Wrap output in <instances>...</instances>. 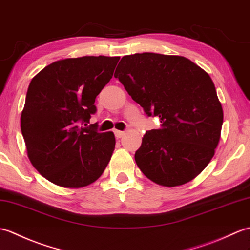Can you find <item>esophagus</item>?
<instances>
[{"mask_svg":"<svg viewBox=\"0 0 250 250\" xmlns=\"http://www.w3.org/2000/svg\"><path fill=\"white\" fill-rule=\"evenodd\" d=\"M114 133H115V136L117 137V138H120V137H123L125 135V132H123V131L114 130Z\"/></svg>","mask_w":250,"mask_h":250,"instance_id":"34e87169","label":"esophagus"}]
</instances>
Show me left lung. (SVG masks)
<instances>
[{
  "instance_id": "8db88e82",
  "label": "left lung",
  "mask_w": 250,
  "mask_h": 250,
  "mask_svg": "<svg viewBox=\"0 0 250 250\" xmlns=\"http://www.w3.org/2000/svg\"><path fill=\"white\" fill-rule=\"evenodd\" d=\"M114 77L161 120L135 152L144 175L169 188L198 176L215 152L224 119L210 75L183 56L136 53L121 59Z\"/></svg>"
}]
</instances>
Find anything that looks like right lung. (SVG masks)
Listing matches in <instances>:
<instances>
[{"instance_id": "right-lung-1", "label": "right lung", "mask_w": 250, "mask_h": 250, "mask_svg": "<svg viewBox=\"0 0 250 250\" xmlns=\"http://www.w3.org/2000/svg\"><path fill=\"white\" fill-rule=\"evenodd\" d=\"M119 59L100 55L57 61L31 81L21 132L31 163L50 182L83 188L107 166L115 149L114 133H100L96 124H87L97 112L96 97L112 79Z\"/></svg>"}]
</instances>
